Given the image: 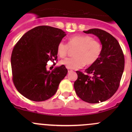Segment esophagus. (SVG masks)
Wrapping results in <instances>:
<instances>
[{
	"instance_id": "esophagus-1",
	"label": "esophagus",
	"mask_w": 132,
	"mask_h": 132,
	"mask_svg": "<svg viewBox=\"0 0 132 132\" xmlns=\"http://www.w3.org/2000/svg\"><path fill=\"white\" fill-rule=\"evenodd\" d=\"M68 72H72V69H68Z\"/></svg>"
}]
</instances>
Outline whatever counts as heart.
Wrapping results in <instances>:
<instances>
[{
  "label": "heart",
  "mask_w": 132,
  "mask_h": 132,
  "mask_svg": "<svg viewBox=\"0 0 132 132\" xmlns=\"http://www.w3.org/2000/svg\"><path fill=\"white\" fill-rule=\"evenodd\" d=\"M70 50H75V57L61 60L60 64L68 69H78L84 65L91 66L99 60L102 51V45L93 37L86 35H76L68 39V43L60 42L57 46V53L61 58L67 56Z\"/></svg>",
  "instance_id": "b5f03b06"
}]
</instances>
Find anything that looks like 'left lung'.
I'll return each mask as SVG.
<instances>
[{
    "instance_id": "8db88e82",
    "label": "left lung",
    "mask_w": 132,
    "mask_h": 132,
    "mask_svg": "<svg viewBox=\"0 0 132 132\" xmlns=\"http://www.w3.org/2000/svg\"><path fill=\"white\" fill-rule=\"evenodd\" d=\"M85 33L97 37L102 45L99 60L86 69L85 73L77 71L78 79L74 83L76 94L90 104L104 102L116 93L123 75L125 58L118 41L112 35L99 28H92Z\"/></svg>"
}]
</instances>
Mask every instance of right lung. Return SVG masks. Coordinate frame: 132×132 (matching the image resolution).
Masks as SVG:
<instances>
[{
	"instance_id": "add662e5",
	"label": "right lung",
	"mask_w": 132,
	"mask_h": 132,
	"mask_svg": "<svg viewBox=\"0 0 132 132\" xmlns=\"http://www.w3.org/2000/svg\"><path fill=\"white\" fill-rule=\"evenodd\" d=\"M65 36L64 31L59 28L38 26L25 33L13 47L12 81L25 97L41 102L56 92L68 69L61 65L50 72L46 70V66L49 60H57V46Z\"/></svg>"
}]
</instances>
